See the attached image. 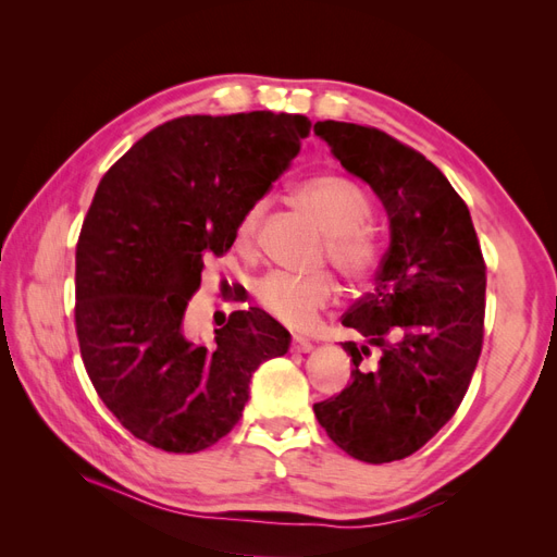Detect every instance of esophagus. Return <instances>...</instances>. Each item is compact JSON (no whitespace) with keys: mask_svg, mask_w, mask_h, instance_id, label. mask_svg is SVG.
Returning a JSON list of instances; mask_svg holds the SVG:
<instances>
[{"mask_svg":"<svg viewBox=\"0 0 557 557\" xmlns=\"http://www.w3.org/2000/svg\"><path fill=\"white\" fill-rule=\"evenodd\" d=\"M290 348L297 350V352H309L313 348V344L309 339H305V336H293Z\"/></svg>","mask_w":557,"mask_h":557,"instance_id":"34e87169","label":"esophagus"}]
</instances>
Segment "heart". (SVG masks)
Listing matches in <instances>:
<instances>
[{
    "mask_svg": "<svg viewBox=\"0 0 557 557\" xmlns=\"http://www.w3.org/2000/svg\"><path fill=\"white\" fill-rule=\"evenodd\" d=\"M297 201L318 225L327 232L325 256L352 283L364 281L376 264V244L364 230L369 221V201L356 183L342 176H315L297 188ZM264 199L252 201L242 213L234 244L248 252L256 248L264 221ZM334 281L330 274L295 276L272 272L256 283L258 305L290 327H305L334 299Z\"/></svg>",
    "mask_w": 557,
    "mask_h": 557,
    "instance_id": "obj_1",
    "label": "heart"
}]
</instances>
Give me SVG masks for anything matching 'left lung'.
Returning a JSON list of instances; mask_svg holds the SVG:
<instances>
[{
  "instance_id": "8db88e82",
  "label": "left lung",
  "mask_w": 557,
  "mask_h": 557,
  "mask_svg": "<svg viewBox=\"0 0 557 557\" xmlns=\"http://www.w3.org/2000/svg\"><path fill=\"white\" fill-rule=\"evenodd\" d=\"M313 132L346 172L369 183L391 221L376 288L342 318L362 336L342 344L356 364L352 381L313 411L350 458L401 460L458 411L481 356L485 262L476 230L448 178L411 146L352 123L323 121Z\"/></svg>"
}]
</instances>
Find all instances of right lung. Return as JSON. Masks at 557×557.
Wrapping results in <instances>:
<instances>
[{"mask_svg":"<svg viewBox=\"0 0 557 557\" xmlns=\"http://www.w3.org/2000/svg\"><path fill=\"white\" fill-rule=\"evenodd\" d=\"M307 115H183L150 129L99 181L76 244L81 358L107 409L166 453L213 446L239 423L256 369L290 346L258 307L211 348L183 334L207 256L309 137Z\"/></svg>","mask_w":557,"mask_h":557,"instance_id":"1","label":"right lung"}]
</instances>
